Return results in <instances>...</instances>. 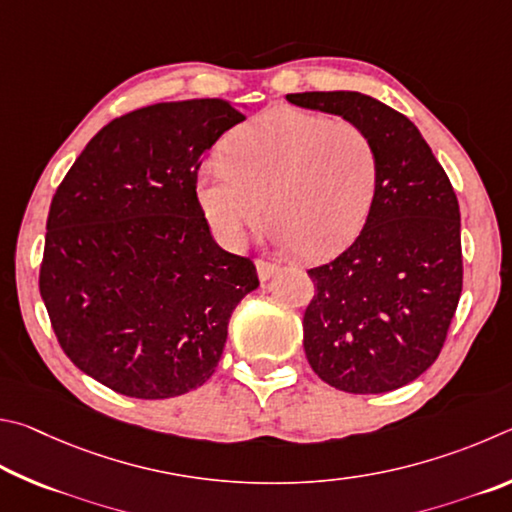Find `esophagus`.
<instances>
[{
    "mask_svg": "<svg viewBox=\"0 0 512 512\" xmlns=\"http://www.w3.org/2000/svg\"><path fill=\"white\" fill-rule=\"evenodd\" d=\"M256 272H258V279L265 283V281H270L276 272H279V267H276L274 263H267V261H256Z\"/></svg>",
    "mask_w": 512,
    "mask_h": 512,
    "instance_id": "1",
    "label": "esophagus"
}]
</instances>
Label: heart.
Wrapping results in <instances>:
<instances>
[{
  "instance_id": "obj_1",
  "label": "heart",
  "mask_w": 512,
  "mask_h": 512,
  "mask_svg": "<svg viewBox=\"0 0 512 512\" xmlns=\"http://www.w3.org/2000/svg\"><path fill=\"white\" fill-rule=\"evenodd\" d=\"M380 157L360 125L276 107L231 134L197 175V200L227 245L270 213L283 249L324 256L346 247L369 220Z\"/></svg>"
}]
</instances>
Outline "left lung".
Listing matches in <instances>:
<instances>
[{
    "mask_svg": "<svg viewBox=\"0 0 512 512\" xmlns=\"http://www.w3.org/2000/svg\"><path fill=\"white\" fill-rule=\"evenodd\" d=\"M369 134L380 179L360 236L308 270L315 297L303 348L321 380L346 393L405 387L436 362L463 288L459 200L405 114L360 92L288 94Z\"/></svg>",
    "mask_w": 512,
    "mask_h": 512,
    "instance_id": "obj_1",
    "label": "left lung"
}]
</instances>
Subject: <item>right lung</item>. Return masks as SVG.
<instances>
[{"label":"right lung","instance_id":"1","mask_svg":"<svg viewBox=\"0 0 512 512\" xmlns=\"http://www.w3.org/2000/svg\"><path fill=\"white\" fill-rule=\"evenodd\" d=\"M245 121L193 98L123 114L87 143L51 200L40 294L89 378L161 400L211 378L256 267L213 240L197 200L204 152Z\"/></svg>","mask_w":512,"mask_h":512}]
</instances>
